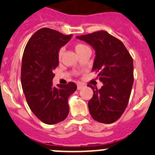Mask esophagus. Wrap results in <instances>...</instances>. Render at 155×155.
<instances>
[{
	"label": "esophagus",
	"instance_id": "esophagus-1",
	"mask_svg": "<svg viewBox=\"0 0 155 155\" xmlns=\"http://www.w3.org/2000/svg\"><path fill=\"white\" fill-rule=\"evenodd\" d=\"M83 88H84V84H81V83H78V90H80V89H81Z\"/></svg>",
	"mask_w": 155,
	"mask_h": 155
}]
</instances>
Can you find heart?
<instances>
[{"mask_svg": "<svg viewBox=\"0 0 155 155\" xmlns=\"http://www.w3.org/2000/svg\"><path fill=\"white\" fill-rule=\"evenodd\" d=\"M86 49H88V47L87 45H84V44L78 43L75 45V51H77V53L78 54L82 52L83 51H84V50ZM63 51H64L63 48H61L59 50V51H58V58H59V59H61L62 55H63Z\"/></svg>", "mask_w": 155, "mask_h": 155, "instance_id": "heart-1", "label": "heart"}]
</instances>
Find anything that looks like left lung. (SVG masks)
<instances>
[{"instance_id": "obj_1", "label": "left lung", "mask_w": 155, "mask_h": 155, "mask_svg": "<svg viewBox=\"0 0 155 155\" xmlns=\"http://www.w3.org/2000/svg\"><path fill=\"white\" fill-rule=\"evenodd\" d=\"M77 38L91 45L96 51L92 71L98 73L104 84L100 89L88 84L93 90L88 101L91 116L104 124L114 122L129 103L134 81L133 58L120 40L104 30Z\"/></svg>"}]
</instances>
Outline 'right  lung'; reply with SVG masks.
Segmentation results:
<instances>
[{"label":"right lung","mask_w":155,"mask_h":155,"mask_svg":"<svg viewBox=\"0 0 155 155\" xmlns=\"http://www.w3.org/2000/svg\"><path fill=\"white\" fill-rule=\"evenodd\" d=\"M72 34L65 35L49 28H41L25 47L21 67V84L30 110L42 122L54 125L69 114L68 98L77 89L74 82L52 84L53 71L59 65L58 51Z\"/></svg>","instance_id":"obj_1"}]
</instances>
